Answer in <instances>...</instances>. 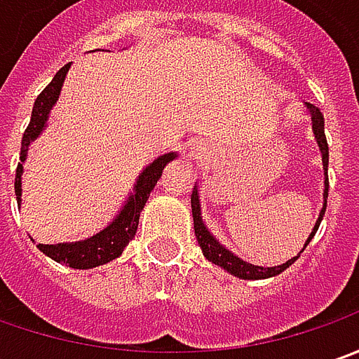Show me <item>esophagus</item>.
<instances>
[{
	"instance_id": "esophagus-1",
	"label": "esophagus",
	"mask_w": 359,
	"mask_h": 359,
	"mask_svg": "<svg viewBox=\"0 0 359 359\" xmlns=\"http://www.w3.org/2000/svg\"><path fill=\"white\" fill-rule=\"evenodd\" d=\"M191 149H192V155L196 156V158H198V156H204L206 153H208V144H206V142H203V141L192 142Z\"/></svg>"
}]
</instances>
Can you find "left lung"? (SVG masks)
I'll list each match as a JSON object with an SVG mask.
<instances>
[{"instance_id":"1","label":"left lung","mask_w":359,"mask_h":359,"mask_svg":"<svg viewBox=\"0 0 359 359\" xmlns=\"http://www.w3.org/2000/svg\"><path fill=\"white\" fill-rule=\"evenodd\" d=\"M306 109H308V113H310V117H312V130H314V137L316 142H318V149H320V153H322V165H324V172H326V180H324V206H322V210H320V215H318V220H316L314 229L310 232V236L306 238V244H304V248L310 244V241L314 238L316 230L320 226V222H322V218H324V212H326V203H327V141H326V135H324V115L320 113V109L314 105H310V103H306ZM191 208H192V220H194V234H196V241L201 244V250H203L204 258L206 260H210L212 264L220 266V268H224L229 274L232 276H236V278L242 280H264V278H272V276H278L280 272H284L286 268H290L296 260H298V256L300 252H304V248L298 252V256H294L290 258L288 262H284V264L280 266H270V268H264V266H254L250 262H246V260H242L238 258L236 254L229 250L224 244H220L217 241V236L208 230V226L204 224L203 220V212H201V196H198V187L194 184V189H192L191 194Z\"/></svg>"}]
</instances>
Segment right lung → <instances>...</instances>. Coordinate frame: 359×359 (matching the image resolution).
Returning <instances> with one entry per match:
<instances>
[{
	"instance_id": "add662e5",
	"label": "right lung",
	"mask_w": 359,
	"mask_h": 359,
	"mask_svg": "<svg viewBox=\"0 0 359 359\" xmlns=\"http://www.w3.org/2000/svg\"><path fill=\"white\" fill-rule=\"evenodd\" d=\"M71 67V63H67L65 67H61L55 73V77L51 79V83L45 87L43 91L39 93V97L35 99V105L32 111V121L27 125V129L23 133L21 139V155H19L18 170H15V198H18V206H21V177H23V163L27 158V151L32 144L47 127V118L51 109L55 107L61 95V87L65 83L67 71ZM179 153H167V155L156 156L153 163H149L147 167L139 172V177L135 180L133 192L129 194V198L125 201V204L121 206L118 215L105 229L99 230L97 234L85 238V241L77 242H59V244H37V248L49 256L51 260L61 262V264L69 266V268H77V270H89L95 266L107 264L111 260L118 258L125 246L129 244L135 234H137V226H139V217L141 210L144 208V204L149 201V194L155 189L156 180L161 179L163 168L167 167L172 158H177Z\"/></svg>"
}]
</instances>
